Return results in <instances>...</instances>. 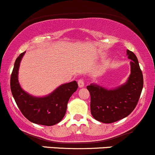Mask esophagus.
<instances>
[{
  "label": "esophagus",
  "instance_id": "esophagus-1",
  "mask_svg": "<svg viewBox=\"0 0 155 155\" xmlns=\"http://www.w3.org/2000/svg\"><path fill=\"white\" fill-rule=\"evenodd\" d=\"M78 85H79V87L81 88L84 86V81L82 79H80L79 81H78Z\"/></svg>",
  "mask_w": 155,
  "mask_h": 155
}]
</instances>
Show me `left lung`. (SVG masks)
I'll return each mask as SVG.
<instances>
[{"label":"left lung","mask_w":155,"mask_h":155,"mask_svg":"<svg viewBox=\"0 0 155 155\" xmlns=\"http://www.w3.org/2000/svg\"><path fill=\"white\" fill-rule=\"evenodd\" d=\"M130 61V75L124 84L108 90L96 84L87 87L90 94V110L96 120L112 123L127 117L136 108L143 86V79L138 59L127 49Z\"/></svg>","instance_id":"left-lung-1"}]
</instances>
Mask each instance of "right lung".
I'll list each match as a JSON object with an SVG mask.
<instances>
[{"mask_svg":"<svg viewBox=\"0 0 155 155\" xmlns=\"http://www.w3.org/2000/svg\"><path fill=\"white\" fill-rule=\"evenodd\" d=\"M25 51L16 60L11 76L10 86L15 101L21 112L35 124L51 126L58 124L65 114L69 98L78 88L76 81L64 84L45 97H34L21 88L18 71L21 60Z\"/></svg>","mask_w":155,"mask_h":155,"instance_id":"obj_1","label":"right lung"}]
</instances>
